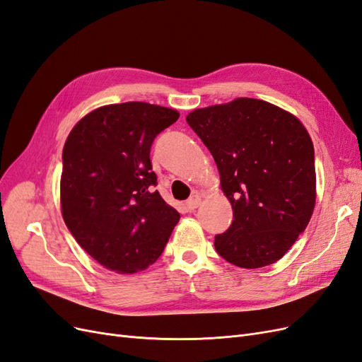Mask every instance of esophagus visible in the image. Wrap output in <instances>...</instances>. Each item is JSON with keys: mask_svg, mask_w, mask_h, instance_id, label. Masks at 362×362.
Instances as JSON below:
<instances>
[{"mask_svg": "<svg viewBox=\"0 0 362 362\" xmlns=\"http://www.w3.org/2000/svg\"><path fill=\"white\" fill-rule=\"evenodd\" d=\"M185 205H187V208H189L190 211L196 210V208L201 205V194H193L192 198L187 202H185Z\"/></svg>", "mask_w": 362, "mask_h": 362, "instance_id": "1", "label": "esophagus"}]
</instances>
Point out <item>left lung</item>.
<instances>
[{
	"instance_id": "1",
	"label": "left lung",
	"mask_w": 362,
	"mask_h": 362,
	"mask_svg": "<svg viewBox=\"0 0 362 362\" xmlns=\"http://www.w3.org/2000/svg\"><path fill=\"white\" fill-rule=\"evenodd\" d=\"M187 124L211 152L234 221L214 247L228 262L258 269L281 259L315 204L313 140L300 120L254 98L198 108Z\"/></svg>"
}]
</instances>
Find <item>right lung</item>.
<instances>
[{
	"label": "right lung",
	"mask_w": 362,
	"mask_h": 362,
	"mask_svg": "<svg viewBox=\"0 0 362 362\" xmlns=\"http://www.w3.org/2000/svg\"><path fill=\"white\" fill-rule=\"evenodd\" d=\"M180 117L172 108L124 103L96 108L63 148L60 202L74 238L101 266L136 273L154 264L180 213L152 172L154 139Z\"/></svg>",
	"instance_id": "add662e5"
}]
</instances>
